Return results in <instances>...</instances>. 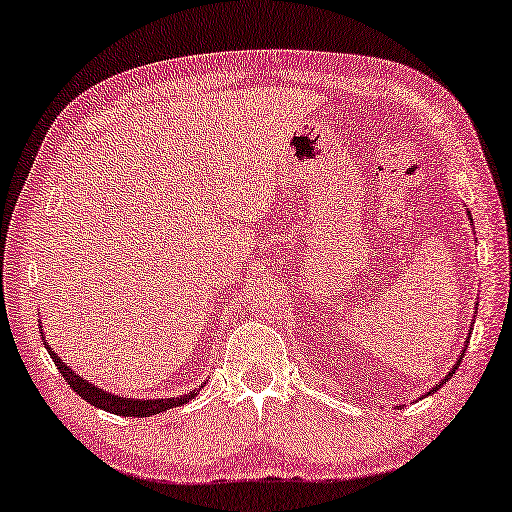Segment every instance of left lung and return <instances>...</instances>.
<instances>
[{
	"label": "left lung",
	"mask_w": 512,
	"mask_h": 512,
	"mask_svg": "<svg viewBox=\"0 0 512 512\" xmlns=\"http://www.w3.org/2000/svg\"><path fill=\"white\" fill-rule=\"evenodd\" d=\"M468 220H472V213H470V211H468ZM472 324H474V319H472ZM470 333H472V328H470ZM470 333H468V339H465V342H470ZM463 355H465V348H463V351H461V355H459V360H456V364L452 366V371H450V373H447V375H445V378H443L441 382H438V384H436V387H434L432 391H438V389H441V384H445L447 380H450V378H452V375H454V371H456V369H459V364H461V360H463ZM432 391H429V393H432ZM429 393H425V396H429Z\"/></svg>",
	"instance_id": "obj_1"
}]
</instances>
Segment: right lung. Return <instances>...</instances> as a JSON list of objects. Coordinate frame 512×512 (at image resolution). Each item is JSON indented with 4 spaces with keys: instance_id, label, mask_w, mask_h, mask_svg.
Instances as JSON below:
<instances>
[{
    "instance_id": "right-lung-1",
    "label": "right lung",
    "mask_w": 512,
    "mask_h": 512,
    "mask_svg": "<svg viewBox=\"0 0 512 512\" xmlns=\"http://www.w3.org/2000/svg\"><path fill=\"white\" fill-rule=\"evenodd\" d=\"M44 348H47L53 364L58 366V371L65 382L69 384L71 389H74L80 398L85 402H89L92 407H98L103 411H110V414L116 416H132V418H148V416H157L161 411L166 409H173V407H182L184 402L193 400L197 396V389H193L191 393H186V396H177V398H123V396H114L110 391H103L98 389L96 384H92L85 378H80L78 373H74L69 369V366L60 360L58 353L53 351L49 346L47 339L42 337Z\"/></svg>"
}]
</instances>
